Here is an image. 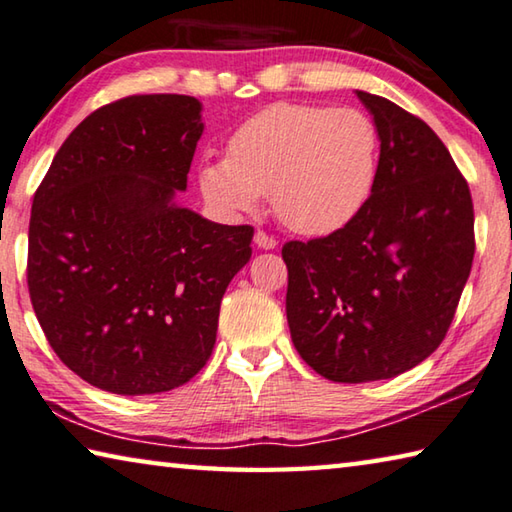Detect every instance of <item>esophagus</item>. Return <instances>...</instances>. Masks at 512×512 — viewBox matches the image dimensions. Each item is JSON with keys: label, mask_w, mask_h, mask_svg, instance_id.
Returning a JSON list of instances; mask_svg holds the SVG:
<instances>
[{"label": "esophagus", "mask_w": 512, "mask_h": 512, "mask_svg": "<svg viewBox=\"0 0 512 512\" xmlns=\"http://www.w3.org/2000/svg\"><path fill=\"white\" fill-rule=\"evenodd\" d=\"M254 242H256V247H261V249H274L276 245H279V242H276L272 236H267L265 231H256Z\"/></svg>", "instance_id": "1"}]
</instances>
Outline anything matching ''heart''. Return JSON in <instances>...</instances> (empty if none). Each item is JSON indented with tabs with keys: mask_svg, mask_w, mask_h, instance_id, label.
Masks as SVG:
<instances>
[{
	"mask_svg": "<svg viewBox=\"0 0 512 512\" xmlns=\"http://www.w3.org/2000/svg\"><path fill=\"white\" fill-rule=\"evenodd\" d=\"M381 136L358 108L272 104L240 124L229 154L201 165L204 197L226 213L272 211L301 236H329L363 211L379 179Z\"/></svg>",
	"mask_w": 512,
	"mask_h": 512,
	"instance_id": "b5f03b06",
	"label": "heart"
}]
</instances>
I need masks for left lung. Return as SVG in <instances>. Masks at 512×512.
<instances>
[{
	"instance_id": "left-lung-1",
	"label": "left lung",
	"mask_w": 512,
	"mask_h": 512,
	"mask_svg": "<svg viewBox=\"0 0 512 512\" xmlns=\"http://www.w3.org/2000/svg\"><path fill=\"white\" fill-rule=\"evenodd\" d=\"M381 136L379 179L345 229L281 249L299 356L324 379H392L445 340L474 258V206L449 149L390 99L356 90Z\"/></svg>"
}]
</instances>
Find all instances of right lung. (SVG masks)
<instances>
[{
    "label": "right lung",
    "mask_w": 512,
    "mask_h": 512,
    "mask_svg": "<svg viewBox=\"0 0 512 512\" xmlns=\"http://www.w3.org/2000/svg\"><path fill=\"white\" fill-rule=\"evenodd\" d=\"M199 99L131 95L90 113L33 195L27 283L56 356L115 395L188 383L211 358L220 304L254 229L177 204Z\"/></svg>",
    "instance_id": "add662e5"
}]
</instances>
